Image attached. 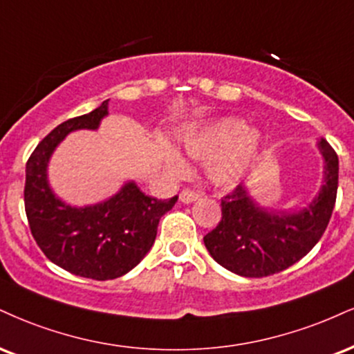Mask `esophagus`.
<instances>
[{"mask_svg":"<svg viewBox=\"0 0 354 354\" xmlns=\"http://www.w3.org/2000/svg\"><path fill=\"white\" fill-rule=\"evenodd\" d=\"M198 198H199V194L196 193V191H193V189H183L181 194H180L181 203H185V204L193 203V201H196V199H198Z\"/></svg>","mask_w":354,"mask_h":354,"instance_id":"34e87169","label":"esophagus"}]
</instances>
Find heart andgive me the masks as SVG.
Instances as JSON below:
<instances>
[{"label":"heart","mask_w":354,"mask_h":354,"mask_svg":"<svg viewBox=\"0 0 354 354\" xmlns=\"http://www.w3.org/2000/svg\"><path fill=\"white\" fill-rule=\"evenodd\" d=\"M261 135L257 130L244 129L237 118H221L203 127L185 138V150L194 160L207 161V174L221 188H232L239 183L255 153ZM166 168L176 176L188 173V165L171 148L165 150Z\"/></svg>","instance_id":"heart-1"}]
</instances>
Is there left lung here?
I'll list each match as a JSON object with an SVG mask.
<instances>
[{
    "mask_svg": "<svg viewBox=\"0 0 354 354\" xmlns=\"http://www.w3.org/2000/svg\"><path fill=\"white\" fill-rule=\"evenodd\" d=\"M325 160L320 193L300 211L263 209L244 185L221 199L223 218L204 236L207 252L224 269L242 277H267L305 257L322 239L338 191V156L326 140L318 142Z\"/></svg>",
    "mask_w": 354,
    "mask_h": 354,
    "instance_id": "8db88e82",
    "label": "left lung"
}]
</instances>
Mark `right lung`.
<instances>
[{
	"instance_id": "1",
	"label": "right lung",
	"mask_w": 354,
	"mask_h": 354,
	"mask_svg": "<svg viewBox=\"0 0 354 354\" xmlns=\"http://www.w3.org/2000/svg\"><path fill=\"white\" fill-rule=\"evenodd\" d=\"M107 110L105 100L44 136L29 156L24 185L28 223L39 249L61 269L93 280L117 279L138 266L155 242L161 216L178 201V196L163 201L147 196L133 181L95 206L72 207L53 193L48 163L55 147L71 131L95 130Z\"/></svg>"
}]
</instances>
